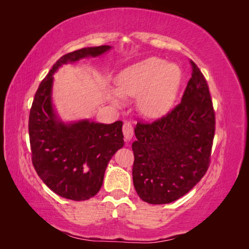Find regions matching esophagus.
<instances>
[{"label": "esophagus", "mask_w": 249, "mask_h": 249, "mask_svg": "<svg viewBox=\"0 0 249 249\" xmlns=\"http://www.w3.org/2000/svg\"><path fill=\"white\" fill-rule=\"evenodd\" d=\"M123 134L126 141H129L131 138H133L134 136V127L133 125H131L130 122L128 121H125L124 124H123Z\"/></svg>", "instance_id": "34e87169"}]
</instances>
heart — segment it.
I'll list each match as a JSON object with an SVG mask.
<instances>
[{
    "label": "heart",
    "mask_w": 249,
    "mask_h": 249,
    "mask_svg": "<svg viewBox=\"0 0 249 249\" xmlns=\"http://www.w3.org/2000/svg\"><path fill=\"white\" fill-rule=\"evenodd\" d=\"M182 70L176 63L150 56L122 71L116 77V92L122 97H138L140 110L154 118L170 109L179 84ZM116 102L115 97H113Z\"/></svg>",
    "instance_id": "obj_1"
}]
</instances>
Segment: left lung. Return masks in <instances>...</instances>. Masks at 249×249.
<instances>
[{"label": "left lung", "instance_id": "8db88e82", "mask_svg": "<svg viewBox=\"0 0 249 249\" xmlns=\"http://www.w3.org/2000/svg\"><path fill=\"white\" fill-rule=\"evenodd\" d=\"M192 78L181 103L152 123L135 128L133 181L151 204L173 202L208 171L215 135V111L203 73L190 60Z\"/></svg>", "mask_w": 249, "mask_h": 249}]
</instances>
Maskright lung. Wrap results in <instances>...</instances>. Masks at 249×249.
Masks as SVG:
<instances>
[{
	"instance_id": "add662e5",
	"label": "right lung",
	"mask_w": 249,
	"mask_h": 249,
	"mask_svg": "<svg viewBox=\"0 0 249 249\" xmlns=\"http://www.w3.org/2000/svg\"><path fill=\"white\" fill-rule=\"evenodd\" d=\"M110 46L89 47L60 57L40 82L29 118L32 163L47 186L63 198L82 201L96 195L111 157L124 145L121 121L112 124L88 120L64 124L51 103L55 71L66 63L98 56Z\"/></svg>"
}]
</instances>
